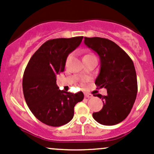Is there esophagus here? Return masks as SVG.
I'll list each match as a JSON object with an SVG mask.
<instances>
[{
	"instance_id": "34e87169",
	"label": "esophagus",
	"mask_w": 154,
	"mask_h": 154,
	"mask_svg": "<svg viewBox=\"0 0 154 154\" xmlns=\"http://www.w3.org/2000/svg\"><path fill=\"white\" fill-rule=\"evenodd\" d=\"M85 98H88V99H90V98L93 97V95L90 94V93H85Z\"/></svg>"
}]
</instances>
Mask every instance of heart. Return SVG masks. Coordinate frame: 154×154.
I'll return each instance as SVG.
<instances>
[{
  "label": "heart",
  "mask_w": 154,
  "mask_h": 154,
  "mask_svg": "<svg viewBox=\"0 0 154 154\" xmlns=\"http://www.w3.org/2000/svg\"><path fill=\"white\" fill-rule=\"evenodd\" d=\"M69 58H70V55H69V56H68V58H67V61H68V60L69 59Z\"/></svg>",
  "instance_id": "heart-1"
}]
</instances>
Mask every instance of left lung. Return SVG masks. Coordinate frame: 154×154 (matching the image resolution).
<instances>
[{"label": "left lung", "mask_w": 154, "mask_h": 154, "mask_svg": "<svg viewBox=\"0 0 154 154\" xmlns=\"http://www.w3.org/2000/svg\"><path fill=\"white\" fill-rule=\"evenodd\" d=\"M84 42L100 58V72L95 84L107 91V96L93 95L103 101L102 109L93 112V119L104 125L119 124L130 113L137 94L134 62L121 47L109 39L85 37Z\"/></svg>", "instance_id": "8db88e82"}]
</instances>
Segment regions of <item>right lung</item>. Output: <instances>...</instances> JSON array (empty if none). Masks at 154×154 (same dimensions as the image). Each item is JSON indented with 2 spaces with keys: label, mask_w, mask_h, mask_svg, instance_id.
Wrapping results in <instances>:
<instances>
[{
  "label": "right lung",
  "mask_w": 154,
  "mask_h": 154,
  "mask_svg": "<svg viewBox=\"0 0 154 154\" xmlns=\"http://www.w3.org/2000/svg\"><path fill=\"white\" fill-rule=\"evenodd\" d=\"M83 36L55 38L33 54L23 76L25 101L33 115L44 124L59 127L71 121L74 107L84 99L82 92L60 90L56 75L64 72L68 55L80 45Z\"/></svg>",
  "instance_id": "add662e5"
}]
</instances>
